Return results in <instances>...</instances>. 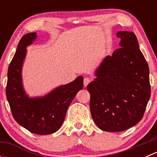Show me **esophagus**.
<instances>
[{"label":"esophagus","instance_id":"esophagus-1","mask_svg":"<svg viewBox=\"0 0 157 157\" xmlns=\"http://www.w3.org/2000/svg\"><path fill=\"white\" fill-rule=\"evenodd\" d=\"M90 82H91V79H90V77H86L83 78V85H84V86H87Z\"/></svg>","mask_w":157,"mask_h":157}]
</instances>
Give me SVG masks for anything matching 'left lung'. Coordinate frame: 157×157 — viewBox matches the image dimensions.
<instances>
[{
    "label": "left lung",
    "instance_id": "8db88e82",
    "mask_svg": "<svg viewBox=\"0 0 157 157\" xmlns=\"http://www.w3.org/2000/svg\"><path fill=\"white\" fill-rule=\"evenodd\" d=\"M120 48L108 55L86 86L90 108L98 128L119 132L142 119L150 97L149 67L132 32L120 31Z\"/></svg>",
    "mask_w": 157,
    "mask_h": 157
}]
</instances>
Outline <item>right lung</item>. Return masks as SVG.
Segmentation results:
<instances>
[{
    "instance_id": "1",
    "label": "right lung",
    "mask_w": 157,
    "mask_h": 157,
    "mask_svg": "<svg viewBox=\"0 0 157 157\" xmlns=\"http://www.w3.org/2000/svg\"><path fill=\"white\" fill-rule=\"evenodd\" d=\"M36 38V33L24 35L9 65L6 96L15 121L30 132L41 135L55 133L64 122L67 110L76 94L83 89V77L62 85L44 97L29 98L22 84L21 70L26 47Z\"/></svg>"
}]
</instances>
